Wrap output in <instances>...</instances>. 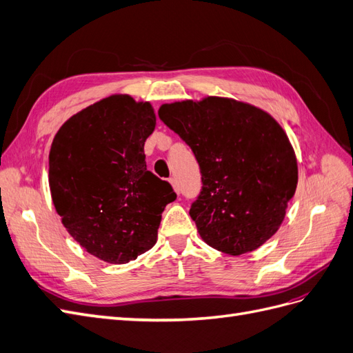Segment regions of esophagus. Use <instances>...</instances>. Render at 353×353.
I'll list each match as a JSON object with an SVG mask.
<instances>
[{
    "mask_svg": "<svg viewBox=\"0 0 353 353\" xmlns=\"http://www.w3.org/2000/svg\"><path fill=\"white\" fill-rule=\"evenodd\" d=\"M169 183H170V185H172V188H174V191L176 194H179V185H178V181L175 179V178H170L169 179Z\"/></svg>",
    "mask_w": 353,
    "mask_h": 353,
    "instance_id": "obj_1",
    "label": "esophagus"
}]
</instances>
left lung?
I'll return each mask as SVG.
<instances>
[{"mask_svg": "<svg viewBox=\"0 0 353 353\" xmlns=\"http://www.w3.org/2000/svg\"><path fill=\"white\" fill-rule=\"evenodd\" d=\"M159 117L199 162L203 187L190 216L201 240L232 256L259 249L281 227L297 187L281 125L253 104L216 95L162 104Z\"/></svg>", "mask_w": 353, "mask_h": 353, "instance_id": "8db88e82", "label": "left lung"}]
</instances>
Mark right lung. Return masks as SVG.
Wrapping results in <instances>:
<instances>
[{
  "instance_id": "add662e5",
  "label": "right lung",
  "mask_w": 353,
  "mask_h": 353,
  "mask_svg": "<svg viewBox=\"0 0 353 353\" xmlns=\"http://www.w3.org/2000/svg\"><path fill=\"white\" fill-rule=\"evenodd\" d=\"M154 128L150 103L113 94L69 117L52 140V205L73 240L103 262L128 263L150 250L176 199L147 170L144 143Z\"/></svg>"
}]
</instances>
